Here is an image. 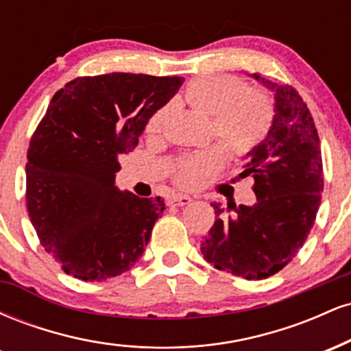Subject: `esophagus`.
Here are the masks:
<instances>
[{
  "mask_svg": "<svg viewBox=\"0 0 351 351\" xmlns=\"http://www.w3.org/2000/svg\"><path fill=\"white\" fill-rule=\"evenodd\" d=\"M193 199L186 195H175L170 198V204H173V206H186Z\"/></svg>",
  "mask_w": 351,
  "mask_h": 351,
  "instance_id": "34e87169",
  "label": "esophagus"
}]
</instances>
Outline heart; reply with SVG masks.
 Returning <instances> with one entry per match:
<instances>
[{"instance_id":"obj_1","label":"heart","mask_w":351,"mask_h":351,"mask_svg":"<svg viewBox=\"0 0 351 351\" xmlns=\"http://www.w3.org/2000/svg\"><path fill=\"white\" fill-rule=\"evenodd\" d=\"M184 100L199 114L211 117L213 136L225 147H209L206 150L181 156L173 167V181L183 189L201 186L231 156H245L256 150L267 136L274 120L272 100L264 90L245 87L234 75H201L184 88ZM168 107L160 108L147 122V134L156 135L162 130Z\"/></svg>"}]
</instances>
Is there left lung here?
Masks as SVG:
<instances>
[{
  "mask_svg": "<svg viewBox=\"0 0 351 351\" xmlns=\"http://www.w3.org/2000/svg\"><path fill=\"white\" fill-rule=\"evenodd\" d=\"M276 99L264 142L245 156L239 178L252 176L256 204L215 206L216 221L201 252L219 271L247 280L267 279L285 267L310 234L324 191L320 140L312 114L287 84L252 74Z\"/></svg>",
  "mask_w": 351,
  "mask_h": 351,
  "instance_id": "8db88e82",
  "label": "left lung"
}]
</instances>
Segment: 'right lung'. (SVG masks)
Instances as JSON below:
<instances>
[{
  "instance_id": "1",
  "label": "right lung",
  "mask_w": 351,
  "mask_h": 351,
  "mask_svg": "<svg viewBox=\"0 0 351 351\" xmlns=\"http://www.w3.org/2000/svg\"><path fill=\"white\" fill-rule=\"evenodd\" d=\"M183 77H77L52 97L27 148L26 204L39 241L64 272L100 282L134 267L163 215L162 199L115 186L119 156Z\"/></svg>"
}]
</instances>
